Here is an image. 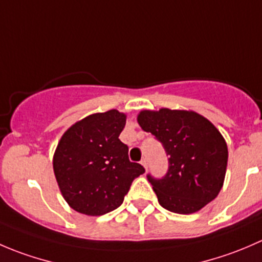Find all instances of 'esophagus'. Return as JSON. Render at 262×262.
I'll use <instances>...</instances> for the list:
<instances>
[{
  "mask_svg": "<svg viewBox=\"0 0 262 262\" xmlns=\"http://www.w3.org/2000/svg\"><path fill=\"white\" fill-rule=\"evenodd\" d=\"M141 163H142V165H143V167L147 170V168H148V161H147V158H143V160L141 161Z\"/></svg>",
  "mask_w": 262,
  "mask_h": 262,
  "instance_id": "1",
  "label": "esophagus"
}]
</instances>
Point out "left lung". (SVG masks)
Listing matches in <instances>:
<instances>
[{
  "label": "left lung",
  "instance_id": "8db88e82",
  "mask_svg": "<svg viewBox=\"0 0 262 262\" xmlns=\"http://www.w3.org/2000/svg\"><path fill=\"white\" fill-rule=\"evenodd\" d=\"M138 123L168 156L163 178L147 175L165 209L191 214L215 199L223 186L228 149L218 129L204 116L186 110H144Z\"/></svg>",
  "mask_w": 262,
  "mask_h": 262
}]
</instances>
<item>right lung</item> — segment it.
Masks as SVG:
<instances>
[{
  "label": "right lung",
  "instance_id": "1",
  "mask_svg": "<svg viewBox=\"0 0 262 262\" xmlns=\"http://www.w3.org/2000/svg\"><path fill=\"white\" fill-rule=\"evenodd\" d=\"M125 114L97 113L73 124L60 138L53 158L58 186L76 212L102 215L123 204L132 182L144 167L130 162L119 139Z\"/></svg>",
  "mask_w": 262,
  "mask_h": 262
}]
</instances>
